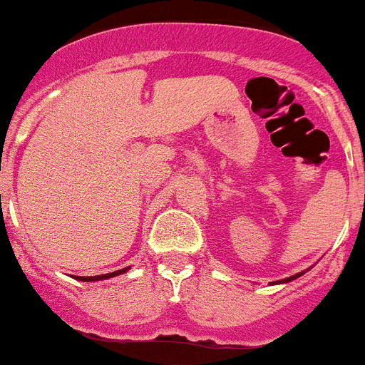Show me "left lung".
<instances>
[{
  "label": "left lung",
  "mask_w": 365,
  "mask_h": 365,
  "mask_svg": "<svg viewBox=\"0 0 365 365\" xmlns=\"http://www.w3.org/2000/svg\"><path fill=\"white\" fill-rule=\"evenodd\" d=\"M304 274V272H300V274H295V275H292V277H286V279H282V281H275L274 284H282V282H289V281H295L297 277H300V275Z\"/></svg>",
  "instance_id": "obj_1"
}]
</instances>
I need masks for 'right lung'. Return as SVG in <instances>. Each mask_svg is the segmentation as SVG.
Segmentation results:
<instances>
[{
  "instance_id": "1",
  "label": "right lung",
  "mask_w": 365,
  "mask_h": 365,
  "mask_svg": "<svg viewBox=\"0 0 365 365\" xmlns=\"http://www.w3.org/2000/svg\"><path fill=\"white\" fill-rule=\"evenodd\" d=\"M128 270L127 268H121V270H116V272H111V274H104V275H95V277H77V275H73V277L77 279V281H83V282H91V281H104V279H109V277H116V275L120 274H125V272Z\"/></svg>"
}]
</instances>
